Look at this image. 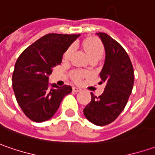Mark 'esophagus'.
<instances>
[{
	"instance_id": "esophagus-1",
	"label": "esophagus",
	"mask_w": 155,
	"mask_h": 155,
	"mask_svg": "<svg viewBox=\"0 0 155 155\" xmlns=\"http://www.w3.org/2000/svg\"><path fill=\"white\" fill-rule=\"evenodd\" d=\"M81 91V89L79 87H73V92H74V93H78V92H80Z\"/></svg>"
}]
</instances>
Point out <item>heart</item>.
I'll use <instances>...</instances> for the list:
<instances>
[{
  "mask_svg": "<svg viewBox=\"0 0 155 155\" xmlns=\"http://www.w3.org/2000/svg\"><path fill=\"white\" fill-rule=\"evenodd\" d=\"M83 49L87 52L88 56L90 57V59H100L103 54H104V47L102 45V44L100 43V41L95 38H91V39H87L83 42L82 44ZM74 51V47L70 46L67 49V51H65L64 55H63V59L65 61L68 60ZM85 75V74L80 71H75L72 74L73 79L75 81H81L82 77Z\"/></svg>",
  "mask_w": 155,
  "mask_h": 155,
  "instance_id": "1",
  "label": "heart"
}]
</instances>
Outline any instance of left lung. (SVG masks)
Masks as SVG:
<instances>
[{"label": "left lung", "mask_w": 155, "mask_h": 155, "mask_svg": "<svg viewBox=\"0 0 155 155\" xmlns=\"http://www.w3.org/2000/svg\"><path fill=\"white\" fill-rule=\"evenodd\" d=\"M105 51L103 68L99 74L104 83L103 94H91V102L84 108L87 119L98 126L109 124L124 110L134 85V69L125 50L109 35L99 32Z\"/></svg>", "instance_id": "obj_1"}]
</instances>
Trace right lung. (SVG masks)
<instances>
[{"instance_id":"add662e5","label":"right lung","mask_w":155,"mask_h":155,"mask_svg":"<svg viewBox=\"0 0 155 155\" xmlns=\"http://www.w3.org/2000/svg\"><path fill=\"white\" fill-rule=\"evenodd\" d=\"M79 36L45 35L26 48L16 61L13 74L15 98L25 115L33 122L51 118L62 99L72 92L67 85L50 86L49 75L53 68L61 64L63 53Z\"/></svg>"}]
</instances>
